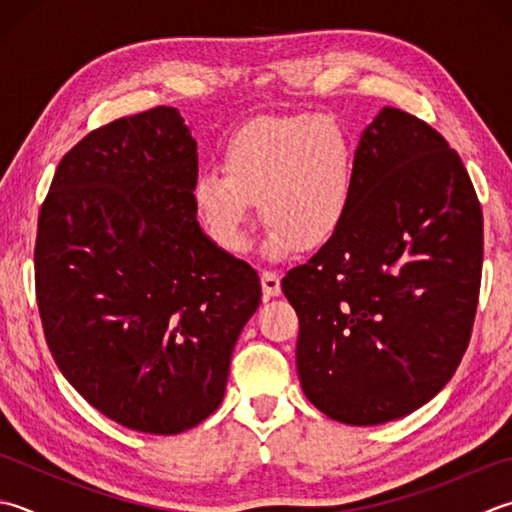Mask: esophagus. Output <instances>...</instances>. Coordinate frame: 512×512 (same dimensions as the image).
I'll list each match as a JSON object with an SVG mask.
<instances>
[{"label": "esophagus", "instance_id": "34e87169", "mask_svg": "<svg viewBox=\"0 0 512 512\" xmlns=\"http://www.w3.org/2000/svg\"><path fill=\"white\" fill-rule=\"evenodd\" d=\"M262 288L268 297H277L282 293V279L275 273V270H264L262 273Z\"/></svg>", "mask_w": 512, "mask_h": 512}]
</instances>
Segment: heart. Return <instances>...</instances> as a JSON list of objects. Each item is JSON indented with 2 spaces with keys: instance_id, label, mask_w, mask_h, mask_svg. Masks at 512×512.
<instances>
[{
  "instance_id": "1",
  "label": "heart",
  "mask_w": 512,
  "mask_h": 512,
  "mask_svg": "<svg viewBox=\"0 0 512 512\" xmlns=\"http://www.w3.org/2000/svg\"><path fill=\"white\" fill-rule=\"evenodd\" d=\"M355 197V146L324 115H266L226 139L222 170H202L193 204L208 235L228 253L248 246L253 202L268 224L264 253L286 257L297 244L333 237Z\"/></svg>"
}]
</instances>
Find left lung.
Here are the masks:
<instances>
[{"instance_id":"1","label":"left lung","mask_w":512,"mask_h":512,"mask_svg":"<svg viewBox=\"0 0 512 512\" xmlns=\"http://www.w3.org/2000/svg\"><path fill=\"white\" fill-rule=\"evenodd\" d=\"M482 262V206L462 159L422 119L384 108L355 150L346 222L282 279L310 404L375 426L430 402L468 348Z\"/></svg>"}]
</instances>
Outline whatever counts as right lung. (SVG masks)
<instances>
[{
    "label": "right lung",
    "mask_w": 512,
    "mask_h": 512,
    "mask_svg": "<svg viewBox=\"0 0 512 512\" xmlns=\"http://www.w3.org/2000/svg\"><path fill=\"white\" fill-rule=\"evenodd\" d=\"M197 144L177 108L88 133L39 210L35 290L73 388L130 430L177 435L222 404L230 355L262 302L257 270L197 222Z\"/></svg>",
    "instance_id": "obj_1"
}]
</instances>
